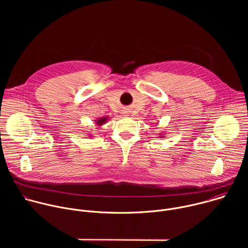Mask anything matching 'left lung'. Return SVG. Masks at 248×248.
Returning <instances> with one entry per match:
<instances>
[{"instance_id":"left-lung-1","label":"left lung","mask_w":248,"mask_h":248,"mask_svg":"<svg viewBox=\"0 0 248 248\" xmlns=\"http://www.w3.org/2000/svg\"><path fill=\"white\" fill-rule=\"evenodd\" d=\"M159 135H160V137L162 138V137H164V133H159Z\"/></svg>"}]
</instances>
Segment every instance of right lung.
I'll use <instances>...</instances> for the list:
<instances>
[{
	"instance_id": "right-lung-1",
	"label": "right lung",
	"mask_w": 248,
	"mask_h": 248,
	"mask_svg": "<svg viewBox=\"0 0 248 248\" xmlns=\"http://www.w3.org/2000/svg\"><path fill=\"white\" fill-rule=\"evenodd\" d=\"M109 121V117H100V118H98V119H96L95 120V124L96 125H98V126H101V125H103L104 124H106ZM89 136H91V134H89Z\"/></svg>"
}]
</instances>
